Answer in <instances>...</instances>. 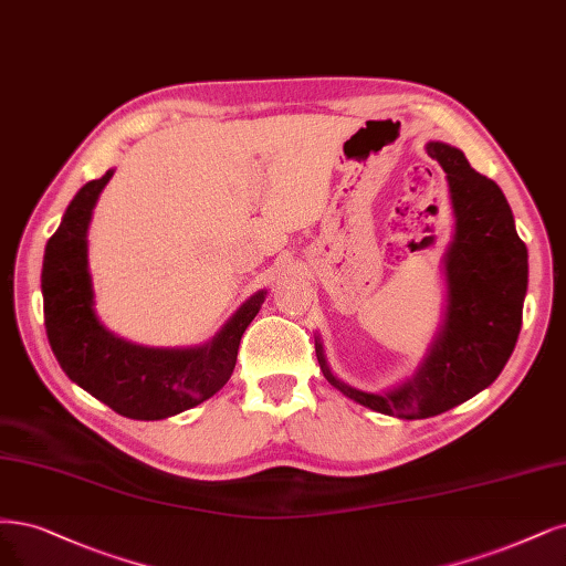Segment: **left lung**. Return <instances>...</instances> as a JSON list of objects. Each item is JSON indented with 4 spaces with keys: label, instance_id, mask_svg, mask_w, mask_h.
I'll list each match as a JSON object with an SVG mask.
<instances>
[{
    "label": "left lung",
    "instance_id": "obj_1",
    "mask_svg": "<svg viewBox=\"0 0 566 566\" xmlns=\"http://www.w3.org/2000/svg\"><path fill=\"white\" fill-rule=\"evenodd\" d=\"M428 157L447 172L454 210V239L444 255L447 311L417 375L388 394H365L339 381L316 356L325 379L350 400L398 419L447 412L490 386L509 363L527 295V245L515 231L513 210L499 185L465 161L463 151L428 143Z\"/></svg>",
    "mask_w": 566,
    "mask_h": 566
}]
</instances>
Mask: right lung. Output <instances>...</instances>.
<instances>
[{
	"label": "right lung",
	"mask_w": 566,
	"mask_h": 566,
	"mask_svg": "<svg viewBox=\"0 0 566 566\" xmlns=\"http://www.w3.org/2000/svg\"><path fill=\"white\" fill-rule=\"evenodd\" d=\"M114 170L86 182L46 243L42 266L44 325L63 373L116 415L157 421L216 396L237 367L239 344L266 292L252 295L212 342L193 348H149L112 335L97 321L86 231L93 206Z\"/></svg>",
	"instance_id": "1"
}]
</instances>
